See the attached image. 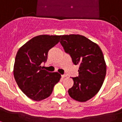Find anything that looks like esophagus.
Listing matches in <instances>:
<instances>
[{
	"mask_svg": "<svg viewBox=\"0 0 122 122\" xmlns=\"http://www.w3.org/2000/svg\"><path fill=\"white\" fill-rule=\"evenodd\" d=\"M66 77H67V75H66V74H63V75H62V78H66Z\"/></svg>",
	"mask_w": 122,
	"mask_h": 122,
	"instance_id": "esophagus-1",
	"label": "esophagus"
}]
</instances>
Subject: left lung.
<instances>
[{
    "mask_svg": "<svg viewBox=\"0 0 122 122\" xmlns=\"http://www.w3.org/2000/svg\"><path fill=\"white\" fill-rule=\"evenodd\" d=\"M60 42L73 64L79 66V75L72 78L74 85L68 93L77 101H87L98 93L105 78L106 65L102 50L81 35H64Z\"/></svg>",
    "mask_w": 122,
    "mask_h": 122,
    "instance_id": "8db88e82",
    "label": "left lung"
}]
</instances>
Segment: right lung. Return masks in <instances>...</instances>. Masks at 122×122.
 I'll list each match as a JSON object with an SVG mask.
<instances>
[{"instance_id": "right-lung-1", "label": "right lung", "mask_w": 122, "mask_h": 122, "mask_svg": "<svg viewBox=\"0 0 122 122\" xmlns=\"http://www.w3.org/2000/svg\"><path fill=\"white\" fill-rule=\"evenodd\" d=\"M61 36L40 35L33 37L18 51L14 64V77L21 90L33 101H40L51 94L60 80L59 73L42 69L48 51L56 45Z\"/></svg>"}]
</instances>
